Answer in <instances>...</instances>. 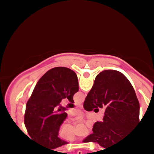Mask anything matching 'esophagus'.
Here are the masks:
<instances>
[{
  "label": "esophagus",
  "instance_id": "obj_1",
  "mask_svg": "<svg viewBox=\"0 0 154 154\" xmlns=\"http://www.w3.org/2000/svg\"><path fill=\"white\" fill-rule=\"evenodd\" d=\"M79 107L80 108V109H83V106L82 105V104H79Z\"/></svg>",
  "mask_w": 154,
  "mask_h": 154
}]
</instances>
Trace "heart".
<instances>
[{"mask_svg":"<svg viewBox=\"0 0 154 154\" xmlns=\"http://www.w3.org/2000/svg\"><path fill=\"white\" fill-rule=\"evenodd\" d=\"M75 138V137H66V139H68V140H72Z\"/></svg>","mask_w":154,"mask_h":154,"instance_id":"heart-1","label":"heart"}]
</instances>
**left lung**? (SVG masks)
<instances>
[{"label": "left lung", "mask_w": 154, "mask_h": 154, "mask_svg": "<svg viewBox=\"0 0 154 154\" xmlns=\"http://www.w3.org/2000/svg\"><path fill=\"white\" fill-rule=\"evenodd\" d=\"M78 91L77 75L66 67L51 69L39 79L24 114V125L33 141L51 149L68 143L58 137L67 116L66 109L59 105L66 98L74 103L73 96Z\"/></svg>", "instance_id": "8db88e82"}]
</instances>
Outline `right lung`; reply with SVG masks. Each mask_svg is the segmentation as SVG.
Returning <instances> with one entry per match:
<instances>
[{"label": "right lung", "instance_id": "right-lung-1", "mask_svg": "<svg viewBox=\"0 0 154 154\" xmlns=\"http://www.w3.org/2000/svg\"><path fill=\"white\" fill-rule=\"evenodd\" d=\"M103 106L106 107L103 121L94 124L93 133L82 142L97 143L106 148L126 138L141 122L135 90L120 72L109 69L100 72L83 104L88 111Z\"/></svg>", "mask_w": 154, "mask_h": 154}]
</instances>
